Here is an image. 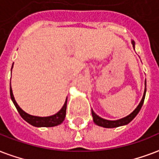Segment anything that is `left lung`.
<instances>
[{"label": "left lung", "instance_id": "1", "mask_svg": "<svg viewBox=\"0 0 159 159\" xmlns=\"http://www.w3.org/2000/svg\"><path fill=\"white\" fill-rule=\"evenodd\" d=\"M131 43H132L133 47L134 49L135 42L134 40H131ZM144 84V92H143V95L142 99H141V101H140V103L137 106V108H136L131 114H129V115H127L126 117L122 118V119H117V120H108V119H103L101 117H99V115H97V114L93 112V109H92L91 112H92V116H93V122H94V124H97L98 126L104 127V128H108V129H112V128H117V127L124 126V125H127L128 124H129L130 122L132 121L133 119L137 116V114H139V112L140 111V109H141L143 104V102H144L145 99V94H146V80H145Z\"/></svg>", "mask_w": 159, "mask_h": 159}]
</instances>
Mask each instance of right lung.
Returning a JSON list of instances; mask_svg holds the SVG:
<instances>
[{
  "label": "right lung",
  "instance_id": "add662e5",
  "mask_svg": "<svg viewBox=\"0 0 159 159\" xmlns=\"http://www.w3.org/2000/svg\"><path fill=\"white\" fill-rule=\"evenodd\" d=\"M13 65H14V63H13ZM13 65H12L11 70L13 68ZM10 94H11L12 102H13V104H15V106L16 108L17 111L19 112L20 115L27 123H29L30 124H31L33 126L39 127V128H40V127H55L59 125V124H62L63 121L65 120L66 114V107H67V98H66V102H65V104H64L63 107L61 108V109H60V111H58L56 114L47 117H40L30 115V114L25 113L23 109H20V107L18 105V104H17L14 98L11 83H10Z\"/></svg>",
  "mask_w": 159,
  "mask_h": 159
}]
</instances>
